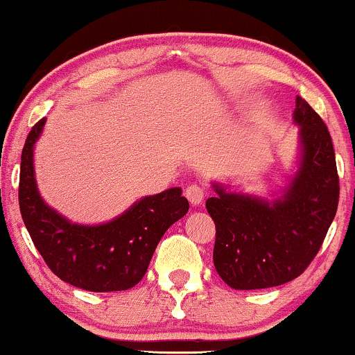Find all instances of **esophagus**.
Returning a JSON list of instances; mask_svg holds the SVG:
<instances>
[{"mask_svg":"<svg viewBox=\"0 0 355 355\" xmlns=\"http://www.w3.org/2000/svg\"><path fill=\"white\" fill-rule=\"evenodd\" d=\"M205 195H207L205 187L197 185V183H191V185H189L185 189V197L189 198V202L195 207L200 205V203L203 202V198H205Z\"/></svg>","mask_w":355,"mask_h":355,"instance_id":"34e87169","label":"esophagus"}]
</instances>
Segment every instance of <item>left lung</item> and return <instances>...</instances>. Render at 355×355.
Listing matches in <instances>:
<instances>
[{"mask_svg": "<svg viewBox=\"0 0 355 355\" xmlns=\"http://www.w3.org/2000/svg\"><path fill=\"white\" fill-rule=\"evenodd\" d=\"M299 170L275 200L214 183L205 207L215 222L214 266L235 291L277 287L299 277L327 235L339 203L332 138L311 105L297 96Z\"/></svg>", "mask_w": 355, "mask_h": 355, "instance_id": "obj_1", "label": "left lung"}]
</instances>
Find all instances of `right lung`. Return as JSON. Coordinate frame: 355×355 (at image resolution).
<instances>
[{
  "mask_svg": "<svg viewBox=\"0 0 355 355\" xmlns=\"http://www.w3.org/2000/svg\"><path fill=\"white\" fill-rule=\"evenodd\" d=\"M44 121L31 128L21 152L18 198L28 234L63 282L89 292L128 291L144 279L168 227L189 211V200L175 187L144 197L101 225L71 223L44 203L36 187L33 148Z\"/></svg>",
  "mask_w": 355,
  "mask_h": 355,
  "instance_id": "add662e5",
  "label": "right lung"
}]
</instances>
